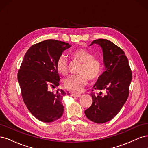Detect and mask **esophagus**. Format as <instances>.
I'll return each mask as SVG.
<instances>
[{
    "label": "esophagus",
    "mask_w": 148,
    "mask_h": 148,
    "mask_svg": "<svg viewBox=\"0 0 148 148\" xmlns=\"http://www.w3.org/2000/svg\"><path fill=\"white\" fill-rule=\"evenodd\" d=\"M72 96H74V97H80L82 96L79 95V94H76V93H71V95Z\"/></svg>",
    "instance_id": "1"
}]
</instances>
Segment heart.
I'll return each mask as SVG.
<instances>
[{
  "mask_svg": "<svg viewBox=\"0 0 148 148\" xmlns=\"http://www.w3.org/2000/svg\"><path fill=\"white\" fill-rule=\"evenodd\" d=\"M76 59L83 63L78 71L79 75H71L64 80V86L69 90L81 92L88 84V78L95 80L100 77L102 71V63L99 58L94 57L91 52L83 48H79L72 52ZM57 70L65 75L69 71V60L64 55L58 58L56 63Z\"/></svg>",
  "mask_w": 148,
  "mask_h": 148,
  "instance_id": "b5f03b06",
  "label": "heart"
}]
</instances>
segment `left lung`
Instances as JSON below:
<instances>
[{"mask_svg": "<svg viewBox=\"0 0 148 148\" xmlns=\"http://www.w3.org/2000/svg\"><path fill=\"white\" fill-rule=\"evenodd\" d=\"M94 44H99L102 48L106 70L93 88L96 90H104L106 94L102 96V92L97 95L92 93V104L84 114L93 122L104 123L114 119L127 101L132 73L122 49L104 39L95 40L90 46Z\"/></svg>", "mask_w": 148, "mask_h": 148, "instance_id": "obj_1", "label": "left lung"}]
</instances>
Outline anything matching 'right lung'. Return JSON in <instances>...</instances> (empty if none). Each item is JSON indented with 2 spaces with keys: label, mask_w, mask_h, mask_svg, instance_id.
Wrapping results in <instances>:
<instances>
[{
  "label": "right lung",
  "mask_w": 148,
  "mask_h": 148,
  "mask_svg": "<svg viewBox=\"0 0 148 148\" xmlns=\"http://www.w3.org/2000/svg\"><path fill=\"white\" fill-rule=\"evenodd\" d=\"M69 43L48 39L34 44L26 52L18 73V81L23 100L30 112L43 122H52L64 113L62 101L69 92L59 89L49 90L59 85L56 63Z\"/></svg>",
  "instance_id": "add662e5"
}]
</instances>
